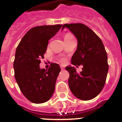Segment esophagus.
I'll use <instances>...</instances> for the list:
<instances>
[{"label":"esophagus","instance_id":"1","mask_svg":"<svg viewBox=\"0 0 122 122\" xmlns=\"http://www.w3.org/2000/svg\"><path fill=\"white\" fill-rule=\"evenodd\" d=\"M60 67H61V70H63L64 68H65V67H64V66H63V65H61V66H60Z\"/></svg>","mask_w":122,"mask_h":122}]
</instances>
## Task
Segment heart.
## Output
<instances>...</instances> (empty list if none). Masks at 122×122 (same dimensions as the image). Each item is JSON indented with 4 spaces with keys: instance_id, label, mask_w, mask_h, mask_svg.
Instances as JSON below:
<instances>
[{
    "instance_id": "heart-1",
    "label": "heart",
    "mask_w": 122,
    "mask_h": 122,
    "mask_svg": "<svg viewBox=\"0 0 122 122\" xmlns=\"http://www.w3.org/2000/svg\"><path fill=\"white\" fill-rule=\"evenodd\" d=\"M72 37H74V36H73V35H72V34H71V33L67 32V33H66L65 35H64V40H65V41H66V40L71 39V38ZM61 62H64V61H65V60H64L63 59H61Z\"/></svg>"
}]
</instances>
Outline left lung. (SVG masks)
<instances>
[{
	"label": "left lung",
	"mask_w": 122,
	"mask_h": 122,
	"mask_svg": "<svg viewBox=\"0 0 122 122\" xmlns=\"http://www.w3.org/2000/svg\"><path fill=\"white\" fill-rule=\"evenodd\" d=\"M78 40L77 50L71 58L74 65H83L78 73L72 66H66L69 72V86L75 97L87 101L99 94L105 86L108 65L107 53L102 40L87 26L82 23L64 24Z\"/></svg>",
	"instance_id": "1"
}]
</instances>
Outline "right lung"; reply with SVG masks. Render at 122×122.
I'll return each instance as SVG.
<instances>
[{"label": "right lung", "mask_w": 122, "mask_h": 122, "mask_svg": "<svg viewBox=\"0 0 122 122\" xmlns=\"http://www.w3.org/2000/svg\"><path fill=\"white\" fill-rule=\"evenodd\" d=\"M62 25H42L30 29L23 37L15 51L14 76L21 92L30 102L40 104L50 99L55 91L61 69L51 63L48 70L40 69L48 41Z\"/></svg>", "instance_id": "1"}]
</instances>
